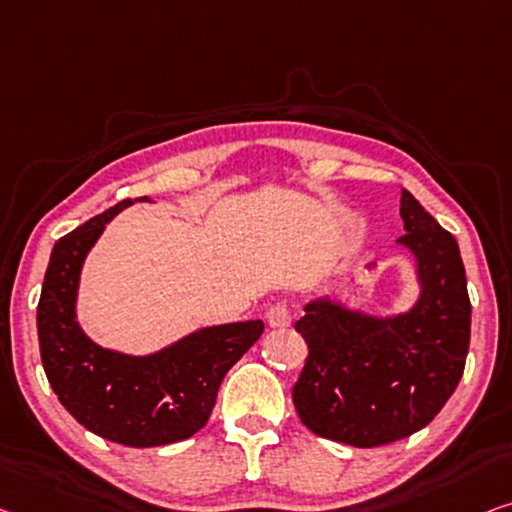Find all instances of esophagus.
<instances>
[{"label":"esophagus","mask_w":512,"mask_h":512,"mask_svg":"<svg viewBox=\"0 0 512 512\" xmlns=\"http://www.w3.org/2000/svg\"><path fill=\"white\" fill-rule=\"evenodd\" d=\"M266 322H269L271 329H285V326L292 324V312L285 303H276L266 310Z\"/></svg>","instance_id":"1"}]
</instances>
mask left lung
Instances as JSON below:
<instances>
[{
	"label": "left lung",
	"instance_id": "1",
	"mask_svg": "<svg viewBox=\"0 0 512 512\" xmlns=\"http://www.w3.org/2000/svg\"><path fill=\"white\" fill-rule=\"evenodd\" d=\"M400 216L407 234L398 243L414 257L421 289L416 303L377 317L322 296L296 322L308 342L292 391L301 423L356 448L423 430L460 384L469 352L471 303L457 241L409 190Z\"/></svg>",
	"mask_w": 512,
	"mask_h": 512
}]
</instances>
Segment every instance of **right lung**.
Returning <instances> with one entry per match:
<instances>
[{
    "instance_id": "add662e5",
    "label": "right lung",
    "mask_w": 512,
    "mask_h": 512,
    "mask_svg": "<svg viewBox=\"0 0 512 512\" xmlns=\"http://www.w3.org/2000/svg\"><path fill=\"white\" fill-rule=\"evenodd\" d=\"M131 204H114L55 243L36 329L43 370L68 414L114 444L149 448L188 439L207 425L220 381L259 340L264 322L207 326L144 356L96 345L75 310L82 264L105 225Z\"/></svg>"
}]
</instances>
